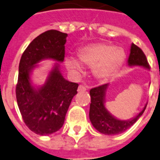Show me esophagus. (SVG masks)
<instances>
[{"instance_id":"esophagus-1","label":"esophagus","mask_w":160,"mask_h":160,"mask_svg":"<svg viewBox=\"0 0 160 160\" xmlns=\"http://www.w3.org/2000/svg\"><path fill=\"white\" fill-rule=\"evenodd\" d=\"M87 90V88L85 86H83V85H82V84H80L78 86V92H83V91H86Z\"/></svg>"}]
</instances>
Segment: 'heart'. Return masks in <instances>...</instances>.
<instances>
[{"label": "heart", "mask_w": 160, "mask_h": 160, "mask_svg": "<svg viewBox=\"0 0 160 160\" xmlns=\"http://www.w3.org/2000/svg\"><path fill=\"white\" fill-rule=\"evenodd\" d=\"M79 58L82 62L92 67L93 73L97 78L107 79L122 65L125 54L119 48L107 43H97L82 48L79 51ZM66 65L74 73L79 74L82 71L81 63L76 58H67Z\"/></svg>", "instance_id": "1"}]
</instances>
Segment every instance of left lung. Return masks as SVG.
Segmentation results:
<instances>
[{
  "instance_id": "1",
  "label": "left lung",
  "mask_w": 160,
  "mask_h": 160,
  "mask_svg": "<svg viewBox=\"0 0 160 160\" xmlns=\"http://www.w3.org/2000/svg\"><path fill=\"white\" fill-rule=\"evenodd\" d=\"M128 64L129 66H141L146 68H149V64L140 48L132 43L130 49V54L128 57ZM108 84H102L101 86L96 87L90 90L91 103L89 110V118L92 124L98 132L107 134V135H116L124 132L135 123L136 121L143 114L146 108L138 113L135 118L128 121H122L115 118L110 114L105 108L104 98L106 89Z\"/></svg>"
}]
</instances>
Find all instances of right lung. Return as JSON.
I'll list each match as a JSON object with an SVG mask.
<instances>
[{
  "label": "right lung",
  "instance_id": "obj_1",
  "mask_svg": "<svg viewBox=\"0 0 160 160\" xmlns=\"http://www.w3.org/2000/svg\"><path fill=\"white\" fill-rule=\"evenodd\" d=\"M67 37V33L57 30L47 31L30 43L20 60L17 104L26 125L39 135L55 133L62 127L78 84L63 78L57 64L45 84L36 90L30 83V72L35 64L46 58L63 62Z\"/></svg>",
  "mask_w": 160,
  "mask_h": 160
}]
</instances>
